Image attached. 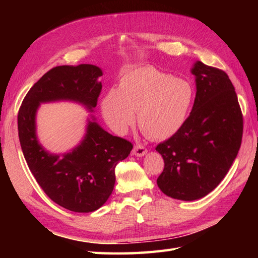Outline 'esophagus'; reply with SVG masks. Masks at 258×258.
<instances>
[{
	"instance_id": "1",
	"label": "esophagus",
	"mask_w": 258,
	"mask_h": 258,
	"mask_svg": "<svg viewBox=\"0 0 258 258\" xmlns=\"http://www.w3.org/2000/svg\"><path fill=\"white\" fill-rule=\"evenodd\" d=\"M146 153H147V150L145 149L144 146H142V145H136L134 149H133V154L135 156L142 157V156H144Z\"/></svg>"
}]
</instances>
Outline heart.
<instances>
[{
    "instance_id": "1",
    "label": "heart",
    "mask_w": 258,
    "mask_h": 258,
    "mask_svg": "<svg viewBox=\"0 0 258 258\" xmlns=\"http://www.w3.org/2000/svg\"><path fill=\"white\" fill-rule=\"evenodd\" d=\"M194 100L188 81L154 68H140L122 76L116 90L101 101L105 122L123 135L135 122L153 140H167L184 125Z\"/></svg>"
}]
</instances>
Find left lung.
Wrapping results in <instances>:
<instances>
[{
	"label": "left lung",
	"instance_id": "8db88e82",
	"mask_svg": "<svg viewBox=\"0 0 258 258\" xmlns=\"http://www.w3.org/2000/svg\"><path fill=\"white\" fill-rule=\"evenodd\" d=\"M190 72L196 96L189 116L176 134L156 146L165 164L158 187L180 201L200 200L222 182L243 135V115L228 75L201 61Z\"/></svg>",
	"mask_w": 258,
	"mask_h": 258
}]
</instances>
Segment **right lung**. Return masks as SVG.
<instances>
[{
    "instance_id": "add662e5",
    "label": "right lung",
    "mask_w": 258,
    "mask_h": 258,
    "mask_svg": "<svg viewBox=\"0 0 258 258\" xmlns=\"http://www.w3.org/2000/svg\"><path fill=\"white\" fill-rule=\"evenodd\" d=\"M102 75V70L92 64L54 68L31 87L18 115L20 143L33 176L53 202L76 213L94 212L105 204L115 185V166L130 155L133 145L106 132L91 114L80 143L54 154L37 139L36 113L43 103L61 101L93 112Z\"/></svg>"
}]
</instances>
